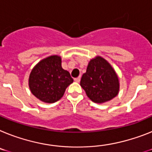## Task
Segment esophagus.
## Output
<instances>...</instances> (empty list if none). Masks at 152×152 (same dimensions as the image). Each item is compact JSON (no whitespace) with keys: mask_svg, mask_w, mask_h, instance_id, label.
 <instances>
[{"mask_svg":"<svg viewBox=\"0 0 152 152\" xmlns=\"http://www.w3.org/2000/svg\"><path fill=\"white\" fill-rule=\"evenodd\" d=\"M80 80H81V77H80V76H79V77H77V78H76V79H74L75 82H76V83H80Z\"/></svg>","mask_w":152,"mask_h":152,"instance_id":"obj_1","label":"esophagus"}]
</instances>
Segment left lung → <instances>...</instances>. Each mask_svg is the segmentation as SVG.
I'll use <instances>...</instances> for the list:
<instances>
[{
  "label": "left lung",
  "instance_id": "obj_1",
  "mask_svg": "<svg viewBox=\"0 0 152 152\" xmlns=\"http://www.w3.org/2000/svg\"><path fill=\"white\" fill-rule=\"evenodd\" d=\"M80 86L92 101L104 104L117 96L120 90V81L117 72L108 61L97 56L88 63Z\"/></svg>",
  "mask_w": 152,
  "mask_h": 152
}]
</instances>
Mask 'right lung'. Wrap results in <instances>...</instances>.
I'll use <instances>...</instances> for the list:
<instances>
[{
    "instance_id": "obj_1",
    "label": "right lung",
    "mask_w": 152,
    "mask_h": 152,
    "mask_svg": "<svg viewBox=\"0 0 152 152\" xmlns=\"http://www.w3.org/2000/svg\"><path fill=\"white\" fill-rule=\"evenodd\" d=\"M72 82L69 72L62 69L61 56L57 55L39 61L31 69L28 78L31 94L47 104L60 100Z\"/></svg>"
}]
</instances>
